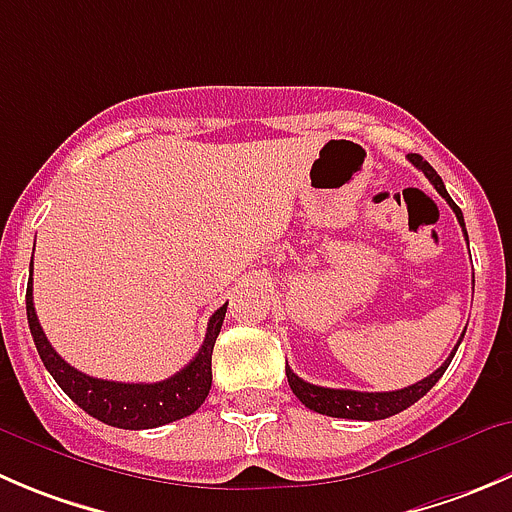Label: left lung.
Segmentation results:
<instances>
[{"label":"left lung","mask_w":512,"mask_h":512,"mask_svg":"<svg viewBox=\"0 0 512 512\" xmlns=\"http://www.w3.org/2000/svg\"><path fill=\"white\" fill-rule=\"evenodd\" d=\"M408 160L413 162V165L418 167V170L423 172L430 182H433V187L438 190V195L445 197V202L453 207L455 217H458L460 227H463V232H465V240H468V230H465L463 212H460V207L455 205L453 197L448 195V190H445V185H443V180H440L438 172H435L433 167H430L420 155H408ZM460 340H463V337H460ZM460 340H458V345H460ZM455 350H458V347H455ZM455 350L450 352L448 360H445L443 365L433 372V375H428L425 380L415 382V385H408V388H403V390H393V393H357V390L320 388V385H310V382H305L302 377H297L290 367H285V372H287V382H290V388H292V393L297 395V400H300L305 408L315 410V413L330 415V418H347V420H385V418H390V415L403 413V410L410 408L413 403H418V400L423 398L430 388H433L435 382L443 377V372L448 370Z\"/></svg>","instance_id":"8db88e82"}]
</instances>
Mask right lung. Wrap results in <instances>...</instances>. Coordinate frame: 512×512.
<instances>
[{
  "label": "right lung",
  "instance_id": "obj_1",
  "mask_svg": "<svg viewBox=\"0 0 512 512\" xmlns=\"http://www.w3.org/2000/svg\"><path fill=\"white\" fill-rule=\"evenodd\" d=\"M227 302L210 317L207 322V335L200 352L190 360V365L182 367L172 377L160 382H114L89 377L84 372L74 370L69 362H64L49 345L42 325L34 312L32 297V277L27 285V320L32 330L34 345L49 375L54 377L59 388L79 405L87 415L122 430H150L160 425L175 423L187 418L205 403L207 393L212 388V347L220 335L222 320H225Z\"/></svg>",
  "mask_w": 512,
  "mask_h": 512
}]
</instances>
